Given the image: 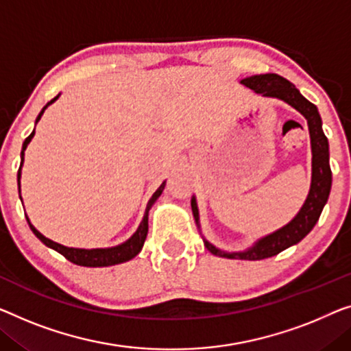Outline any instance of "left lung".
Masks as SVG:
<instances>
[{"instance_id":"obj_1","label":"left lung","mask_w":351,"mask_h":351,"mask_svg":"<svg viewBox=\"0 0 351 351\" xmlns=\"http://www.w3.org/2000/svg\"><path fill=\"white\" fill-rule=\"evenodd\" d=\"M244 86L250 88L257 94H261L263 97H276L280 99L296 108L302 117L307 119V125H309L311 134V148H312V181H311V191L307 195L304 205L300 209L291 221L274 233L268 234L258 239L252 247L239 250V252H227V250L217 249L209 241L203 238L206 249L209 252L217 255V257L223 258H233V260H263L274 257L282 250H285L290 245H295L306 237L311 230L315 227L318 222V217L323 211V206L326 205L329 192H331V182H332V173L331 167H329V145L325 132L322 129V118L318 113L317 107L312 102L302 96L300 90L290 83L287 78L277 75V74H260L245 77L241 80ZM192 213L195 217V222L198 226V208L195 197L191 200Z\"/></svg>"}]
</instances>
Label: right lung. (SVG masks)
Masks as SVG:
<instances>
[{"label": "right lung", "mask_w": 351, "mask_h": 351, "mask_svg": "<svg viewBox=\"0 0 351 351\" xmlns=\"http://www.w3.org/2000/svg\"><path fill=\"white\" fill-rule=\"evenodd\" d=\"M60 97V94L56 97L51 99L50 102H47V106L40 110V113L38 114V118H36V124L40 119L42 114H44L45 108L50 106V104H53L56 99ZM34 137V130L31 132L28 137L25 138L23 142V148H22V164H20V169H19V173H17V180H19V189H20V176H22V165H23V156H25V149L28 143L31 142V138ZM165 187V181L162 182L159 186V189L153 193V197L149 198L148 205H146L145 209V216H143V221L140 222V226L137 228V232H135L132 237H130L128 241L119 244V245H114V247H107V249H75V247H66V245L58 244L55 241H51V239L45 238L44 234L40 232H38L33 226H31L29 219H28V223H29V228L33 230V233L38 237L42 243H44L47 247L56 250V252H60L62 257H66L72 263H75L78 266H90V268H101V266H113V265H119V263H124V261H129L132 260L135 255H137L140 250H142L143 244H145V239H146V234H148V213L151 206L154 205V202L158 200L160 197L162 191H164ZM20 192V191H19Z\"/></svg>", "instance_id": "right-lung-1"}]
</instances>
